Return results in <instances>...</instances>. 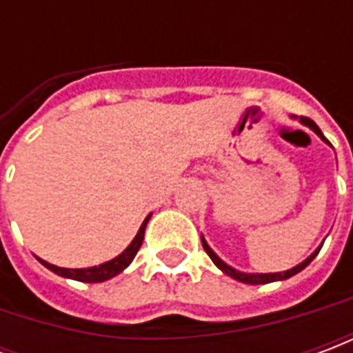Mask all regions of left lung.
I'll return each mask as SVG.
<instances>
[{"label": "left lung", "mask_w": 353, "mask_h": 353, "mask_svg": "<svg viewBox=\"0 0 353 353\" xmlns=\"http://www.w3.org/2000/svg\"><path fill=\"white\" fill-rule=\"evenodd\" d=\"M291 119H299V123L304 124V126H308L314 134H318L319 138L325 141L327 145H331L329 143V139L323 136V132L319 130V126L312 119H306V117H291ZM202 238V245H204V250H206V253L210 255V259L214 261V265L221 270V272H225L227 276H230V278H234V280L242 281V283H250V285H261V283H270V281H281V280H288V278H291V276H295V274H299L301 270H304L306 266L310 265L312 261H314V257L318 255L319 250H321V245L319 248H316L314 250V253H310L306 259L303 261V263H299L296 266H293V268H289V270H283V272H270V274H261V272H242V270H236V268H232L230 265H227L225 261L221 259V257H217V253L208 245V242L204 240V236Z\"/></svg>", "instance_id": "left-lung-1"}]
</instances>
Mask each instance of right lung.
<instances>
[{
	"instance_id": "1",
	"label": "right lung",
	"mask_w": 353,
	"mask_h": 353,
	"mask_svg": "<svg viewBox=\"0 0 353 353\" xmlns=\"http://www.w3.org/2000/svg\"><path fill=\"white\" fill-rule=\"evenodd\" d=\"M151 215L149 214L141 223V227H139L138 234L134 236L128 248L124 250L123 253H119L115 259L105 261V263H101V265L96 266H88V268H62V266L57 265H50L47 261H43L37 257V261L41 263L43 266H47L50 272L58 274V276H62V278H70V280H77V281H85V283H100V281L111 280L113 276L117 274H121L126 268V266L130 265L134 257H136V253L141 248V242H143V234H145V227L149 219H151Z\"/></svg>"
}]
</instances>
